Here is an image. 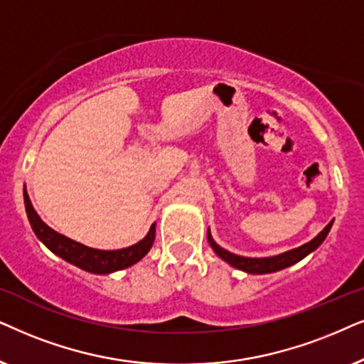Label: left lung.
Listing matches in <instances>:
<instances>
[{
  "mask_svg": "<svg viewBox=\"0 0 364 364\" xmlns=\"http://www.w3.org/2000/svg\"><path fill=\"white\" fill-rule=\"evenodd\" d=\"M331 226H333V221H329L326 228L319 232L316 238L309 241V243H304L303 246H299V248L289 250L287 253L271 256V258H246V256H238L235 253H230V251L221 248L220 245H216V241L211 238L210 230H208V241H210L211 248L215 250V253L220 256L223 261H226L228 264L235 266V268H238L241 271H246V273L250 274H266V273H274V271L288 268V266H291L294 263H298V261H301L303 258H306L309 253H313V251L316 250L324 240H326Z\"/></svg>",
  "mask_w": 364,
  "mask_h": 364,
  "instance_id": "obj_1",
  "label": "left lung"
}]
</instances>
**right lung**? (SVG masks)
<instances>
[{"instance_id":"right-lung-1","label":"right lung","mask_w":364,"mask_h":364,"mask_svg":"<svg viewBox=\"0 0 364 364\" xmlns=\"http://www.w3.org/2000/svg\"><path fill=\"white\" fill-rule=\"evenodd\" d=\"M24 206H26V215L30 220V225L38 236V240L46 246L48 250L60 256L68 263L77 266V268L88 271V273L95 274H109L113 271H119L128 268L138 263L144 255L151 250L154 235H156V225H151L148 235L144 236L141 241L136 245L128 246L123 250H113V251H103L95 250L90 246H85L77 241H73L66 238L65 235L51 230L45 221L38 216V213L33 208L30 196L24 191Z\"/></svg>"}]
</instances>
